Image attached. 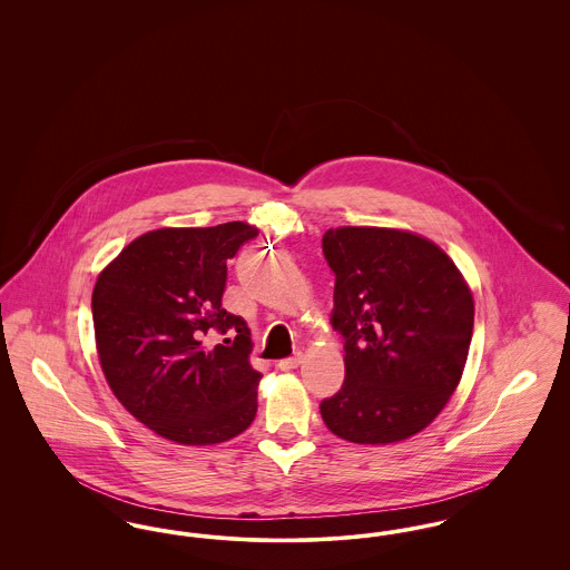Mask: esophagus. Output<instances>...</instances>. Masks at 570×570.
Returning <instances> with one entry per match:
<instances>
[{
  "instance_id": "1",
  "label": "esophagus",
  "mask_w": 570,
  "mask_h": 570,
  "mask_svg": "<svg viewBox=\"0 0 570 570\" xmlns=\"http://www.w3.org/2000/svg\"><path fill=\"white\" fill-rule=\"evenodd\" d=\"M303 363V353H295L293 356H288V358H282L279 363H277V367L282 370V372H291V370H295Z\"/></svg>"
}]
</instances>
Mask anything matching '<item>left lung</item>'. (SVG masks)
Masks as SVG:
<instances>
[{
  "label": "left lung",
  "instance_id": "obj_1",
  "mask_svg": "<svg viewBox=\"0 0 570 570\" xmlns=\"http://www.w3.org/2000/svg\"><path fill=\"white\" fill-rule=\"evenodd\" d=\"M335 273L331 325L344 337L346 379L321 404L326 428L356 444L425 430L460 384L474 301L455 263L430 239L395 228H328Z\"/></svg>",
  "mask_w": 570,
  "mask_h": 570
}]
</instances>
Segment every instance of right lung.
<instances>
[{
	"label": "right lung",
	"mask_w": 570,
	"mask_h": 570,
	"mask_svg": "<svg viewBox=\"0 0 570 570\" xmlns=\"http://www.w3.org/2000/svg\"><path fill=\"white\" fill-rule=\"evenodd\" d=\"M256 235L245 222L151 230L98 275L91 312L110 391L166 440L226 442L256 416L249 328L222 307L226 261ZM212 330L229 337L207 350Z\"/></svg>",
	"instance_id": "obj_1"
}]
</instances>
